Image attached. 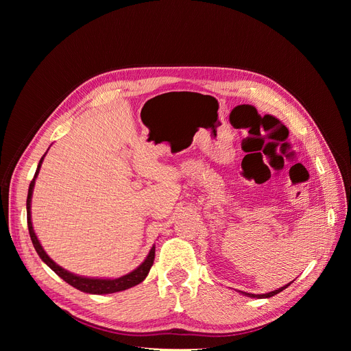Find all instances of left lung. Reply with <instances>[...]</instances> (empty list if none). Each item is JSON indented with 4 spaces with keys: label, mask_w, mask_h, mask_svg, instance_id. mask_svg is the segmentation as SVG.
<instances>
[{
    "label": "left lung",
    "mask_w": 351,
    "mask_h": 351,
    "mask_svg": "<svg viewBox=\"0 0 351 351\" xmlns=\"http://www.w3.org/2000/svg\"><path fill=\"white\" fill-rule=\"evenodd\" d=\"M290 284H291V282H290ZM290 284H287V285L281 287V289L275 290V291H271V293H268V294H250V293H244V294L249 295V297H256V299H265V297H272V295H275V294H278L280 291H282L284 289H287V287H289Z\"/></svg>",
    "instance_id": "left-lung-1"
}]
</instances>
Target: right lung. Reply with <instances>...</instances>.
<instances>
[{
  "label": "right lung",
  "instance_id": "1",
  "mask_svg": "<svg viewBox=\"0 0 351 351\" xmlns=\"http://www.w3.org/2000/svg\"><path fill=\"white\" fill-rule=\"evenodd\" d=\"M45 156V155H44ZM44 156L40 158L38 169L35 173V177L32 178V182L29 184V192H27V200H26V209H27V228H29V234H30V240L34 243V247L38 252L39 258L44 261L48 267L54 271L58 277H61L66 282H69L70 285H73L74 289H77L80 291L84 293H89V294H110V293H115V291H123L130 289V287H134L137 284H141L145 278L147 272H149L154 259H155V246L151 249L149 254H147V258L145 259V262L141 265L139 268H136L133 272L124 275L121 278H115V280H99V278H84V277H77V275H74L66 269H62L61 267L52 261L48 254L45 253V250L42 249L40 243L35 234L34 227H32V221H30V199H32V192H34V186H35V178L39 173V168L42 164V159Z\"/></svg>",
  "mask_w": 351,
  "mask_h": 351
}]
</instances>
